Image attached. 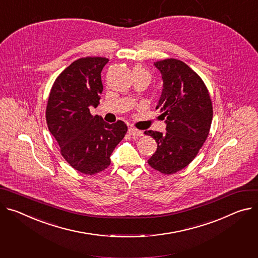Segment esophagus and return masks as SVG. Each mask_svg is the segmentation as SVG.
Listing matches in <instances>:
<instances>
[{
  "mask_svg": "<svg viewBox=\"0 0 258 258\" xmlns=\"http://www.w3.org/2000/svg\"><path fill=\"white\" fill-rule=\"evenodd\" d=\"M128 134H130L131 136H133V137H136V138L143 136V132H142V131H139V130L135 128V127H130V128H128Z\"/></svg>",
  "mask_w": 258,
  "mask_h": 258,
  "instance_id": "esophagus-1",
  "label": "esophagus"
}]
</instances>
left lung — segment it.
<instances>
[{"label": "left lung", "mask_w": 258, "mask_h": 258, "mask_svg": "<svg viewBox=\"0 0 258 258\" xmlns=\"http://www.w3.org/2000/svg\"><path fill=\"white\" fill-rule=\"evenodd\" d=\"M154 66L163 82L155 109L162 113L166 132H145L157 143L148 163L170 175L188 166L197 156L209 135L213 107L205 83L185 62L167 58Z\"/></svg>", "instance_id": "left-lung-1"}]
</instances>
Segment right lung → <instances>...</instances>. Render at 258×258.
I'll use <instances>...</instances> for the list:
<instances>
[{
    "instance_id": "add662e5",
    "label": "right lung",
    "mask_w": 258,
    "mask_h": 258,
    "mask_svg": "<svg viewBox=\"0 0 258 258\" xmlns=\"http://www.w3.org/2000/svg\"><path fill=\"white\" fill-rule=\"evenodd\" d=\"M108 61L105 57H85L72 62L56 78L46 109L48 130L61 155L86 175L109 167L113 150L127 131L123 121L109 124L89 111L100 104L101 73Z\"/></svg>"
}]
</instances>
